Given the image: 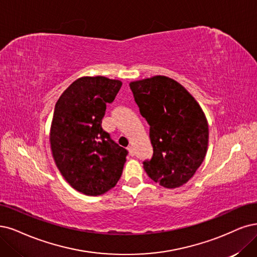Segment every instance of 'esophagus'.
Segmentation results:
<instances>
[{"instance_id":"1","label":"esophagus","mask_w":257,"mask_h":257,"mask_svg":"<svg viewBox=\"0 0 257 257\" xmlns=\"http://www.w3.org/2000/svg\"><path fill=\"white\" fill-rule=\"evenodd\" d=\"M128 153H129V155L131 156V157H134L135 156V149H134V147H132V146H128Z\"/></svg>"}]
</instances>
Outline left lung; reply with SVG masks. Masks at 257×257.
<instances>
[{
	"instance_id": "8db88e82",
	"label": "left lung",
	"mask_w": 257,
	"mask_h": 257,
	"mask_svg": "<svg viewBox=\"0 0 257 257\" xmlns=\"http://www.w3.org/2000/svg\"><path fill=\"white\" fill-rule=\"evenodd\" d=\"M129 85L150 126L154 155L143 163L145 172L166 188L182 186L200 167L207 151L208 123L203 110L181 83L166 76Z\"/></svg>"
}]
</instances>
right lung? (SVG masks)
Here are the masks:
<instances>
[{
  "instance_id": "add662e5",
  "label": "right lung",
  "mask_w": 257,
  "mask_h": 257,
  "mask_svg": "<svg viewBox=\"0 0 257 257\" xmlns=\"http://www.w3.org/2000/svg\"><path fill=\"white\" fill-rule=\"evenodd\" d=\"M121 81L83 76L57 100L50 130L51 150L60 174L76 191L99 196L119 180L128 151L101 127L107 103Z\"/></svg>"
}]
</instances>
